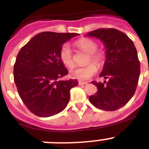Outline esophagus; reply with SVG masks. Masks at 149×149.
<instances>
[{
  "label": "esophagus",
  "mask_w": 149,
  "mask_h": 149,
  "mask_svg": "<svg viewBox=\"0 0 149 149\" xmlns=\"http://www.w3.org/2000/svg\"><path fill=\"white\" fill-rule=\"evenodd\" d=\"M78 84H79V86H84V85H86L87 83H86V82H84V81H78Z\"/></svg>",
  "instance_id": "34e87169"
}]
</instances>
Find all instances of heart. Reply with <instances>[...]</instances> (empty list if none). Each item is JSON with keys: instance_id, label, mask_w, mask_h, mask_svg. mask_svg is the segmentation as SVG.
Returning a JSON list of instances; mask_svg holds the SVG:
<instances>
[{"instance_id": "obj_1", "label": "heart", "mask_w": 149, "mask_h": 149, "mask_svg": "<svg viewBox=\"0 0 149 149\" xmlns=\"http://www.w3.org/2000/svg\"><path fill=\"white\" fill-rule=\"evenodd\" d=\"M76 45L83 51L89 53L88 58L86 61L88 65L84 67H75L72 69L70 70V77L80 80H87L97 72V67L96 65L98 67H102L104 65L105 56L103 52L97 50V44L91 39L86 38H80L76 42ZM58 56L61 62L66 67L70 68L73 66L75 63L74 56L69 45H63L61 47Z\"/></svg>"}]
</instances>
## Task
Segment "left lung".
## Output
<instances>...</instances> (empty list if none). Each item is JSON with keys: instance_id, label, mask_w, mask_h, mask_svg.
Instances as JSON below:
<instances>
[{"instance_id": "left-lung-1", "label": "left lung", "mask_w": 149, "mask_h": 149, "mask_svg": "<svg viewBox=\"0 0 149 149\" xmlns=\"http://www.w3.org/2000/svg\"><path fill=\"white\" fill-rule=\"evenodd\" d=\"M87 36L100 38L106 47V61L100 76L107 79L103 84L92 82L97 91L89 100L98 109L116 111L125 106L136 91L140 76L136 48L126 34L115 29H97Z\"/></svg>"}]
</instances>
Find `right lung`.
<instances>
[{"label":"right lung","instance_id":"right-lung-1","mask_svg":"<svg viewBox=\"0 0 149 149\" xmlns=\"http://www.w3.org/2000/svg\"><path fill=\"white\" fill-rule=\"evenodd\" d=\"M77 33L44 31L21 49L14 65V80L20 97L31 113L47 118L60 113L70 101L77 80H58L68 71L59 59L63 43Z\"/></svg>","mask_w":149,"mask_h":149}]
</instances>
